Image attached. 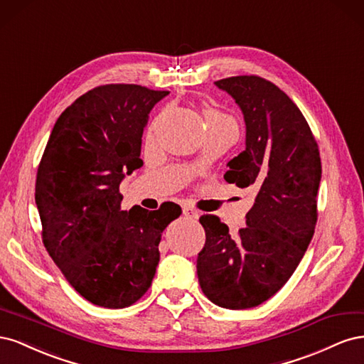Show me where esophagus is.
<instances>
[{
  "mask_svg": "<svg viewBox=\"0 0 364 364\" xmlns=\"http://www.w3.org/2000/svg\"><path fill=\"white\" fill-rule=\"evenodd\" d=\"M183 215L185 217H191V218H199V213L196 211V209H193V208H190V206H183Z\"/></svg>",
  "mask_w": 364,
  "mask_h": 364,
  "instance_id": "esophagus-1",
  "label": "esophagus"
}]
</instances>
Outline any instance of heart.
Returning <instances> with one entry per match:
<instances>
[{"label":"heart","mask_w":364,"mask_h":364,"mask_svg":"<svg viewBox=\"0 0 364 364\" xmlns=\"http://www.w3.org/2000/svg\"><path fill=\"white\" fill-rule=\"evenodd\" d=\"M205 121H206V126L220 124V123H234V121L230 119L226 114L220 112L218 109H214V107L206 109V111H205Z\"/></svg>","instance_id":"obj_1"}]
</instances>
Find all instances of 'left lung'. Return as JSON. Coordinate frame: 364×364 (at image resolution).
I'll return each mask as SVG.
<instances>
[{"label": "left lung", "instance_id": "obj_1", "mask_svg": "<svg viewBox=\"0 0 364 364\" xmlns=\"http://www.w3.org/2000/svg\"><path fill=\"white\" fill-rule=\"evenodd\" d=\"M240 106L246 149L228 162L225 181L252 186L246 228L230 237L217 215H202L206 241L197 277L209 301L229 310L257 306L290 279L317 222L322 164L317 142L291 98L258 75L217 80Z\"/></svg>", "mask_w": 364, "mask_h": 364}]
</instances>
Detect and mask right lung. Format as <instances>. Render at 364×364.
<instances>
[{
    "mask_svg": "<svg viewBox=\"0 0 364 364\" xmlns=\"http://www.w3.org/2000/svg\"><path fill=\"white\" fill-rule=\"evenodd\" d=\"M165 95L139 85L97 86L60 114L43 150L35 193L43 246L98 306L124 308L149 290L164 229L182 214L173 202L121 211L119 183L142 167V132Z\"/></svg>",
    "mask_w": 364,
    "mask_h": 364,
    "instance_id": "1",
    "label": "right lung"
}]
</instances>
